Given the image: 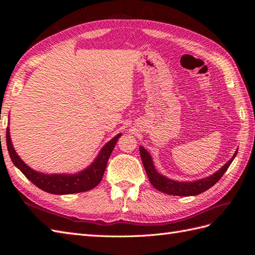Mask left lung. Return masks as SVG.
I'll list each match as a JSON object with an SVG mask.
<instances>
[{
	"mask_svg": "<svg viewBox=\"0 0 255 255\" xmlns=\"http://www.w3.org/2000/svg\"><path fill=\"white\" fill-rule=\"evenodd\" d=\"M139 152H140L141 160H142L143 167L145 169L146 175H148L149 181L151 182L153 186L157 190L165 192V194L172 195V196H183V197L199 195L201 194V192L210 189L212 186H214V185L221 179L222 175L225 174V172L228 170V168L230 167L231 164H232V161L237 154V150H236L233 157L231 158L227 164L223 165L217 172H215L214 174L205 177V179L192 181V182H177V181L168 179V177L161 175L155 170V167L153 165L152 157L149 154V152L146 151L143 146H140Z\"/></svg>",
	"mask_w": 255,
	"mask_h": 255,
	"instance_id": "left-lung-1",
	"label": "left lung"
}]
</instances>
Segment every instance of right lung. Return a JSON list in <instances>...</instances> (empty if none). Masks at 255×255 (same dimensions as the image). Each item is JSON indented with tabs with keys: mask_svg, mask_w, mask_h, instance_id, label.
<instances>
[{
	"mask_svg": "<svg viewBox=\"0 0 255 255\" xmlns=\"http://www.w3.org/2000/svg\"><path fill=\"white\" fill-rule=\"evenodd\" d=\"M121 135L118 134L115 136L101 149L94 163L75 174H45L35 171L34 169L28 167L14 150L8 128L6 129V143L13 165L38 188L54 195H70L90 190L101 182L107 161Z\"/></svg>",
	"mask_w": 255,
	"mask_h": 255,
	"instance_id": "add662e5",
	"label": "right lung"
}]
</instances>
